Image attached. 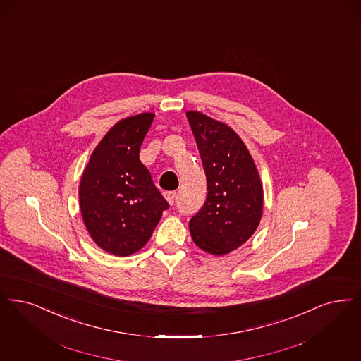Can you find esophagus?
<instances>
[{
	"instance_id": "1",
	"label": "esophagus",
	"mask_w": 361,
	"mask_h": 361,
	"mask_svg": "<svg viewBox=\"0 0 361 361\" xmlns=\"http://www.w3.org/2000/svg\"><path fill=\"white\" fill-rule=\"evenodd\" d=\"M165 199H166V202H169L171 205H173L174 202H176V197H177V195H176V192H165Z\"/></svg>"
}]
</instances>
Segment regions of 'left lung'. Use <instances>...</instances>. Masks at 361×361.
<instances>
[{"instance_id": "1", "label": "left lung", "mask_w": 361, "mask_h": 361, "mask_svg": "<svg viewBox=\"0 0 361 361\" xmlns=\"http://www.w3.org/2000/svg\"><path fill=\"white\" fill-rule=\"evenodd\" d=\"M200 152L208 195L190 219L189 231L202 251L221 257L257 231L263 212V187L257 165L242 138L200 111H187Z\"/></svg>"}]
</instances>
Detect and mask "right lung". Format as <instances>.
I'll use <instances>...</instances> for the list:
<instances>
[{
    "mask_svg": "<svg viewBox=\"0 0 361 361\" xmlns=\"http://www.w3.org/2000/svg\"><path fill=\"white\" fill-rule=\"evenodd\" d=\"M153 113L121 119L94 149L79 185L91 239L109 254L129 257L150 239L169 204L140 159Z\"/></svg>",
    "mask_w": 361,
    "mask_h": 361,
    "instance_id": "right-lung-1",
    "label": "right lung"
}]
</instances>
